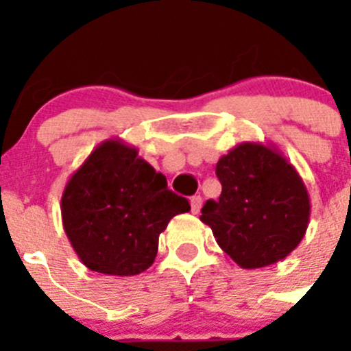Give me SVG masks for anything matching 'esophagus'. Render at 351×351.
Segmentation results:
<instances>
[{
	"label": "esophagus",
	"instance_id": "esophagus-1",
	"mask_svg": "<svg viewBox=\"0 0 351 351\" xmlns=\"http://www.w3.org/2000/svg\"><path fill=\"white\" fill-rule=\"evenodd\" d=\"M190 204H191V213L198 214L200 213V207H202V197H200V195H195V197L190 198Z\"/></svg>",
	"mask_w": 351,
	"mask_h": 351
}]
</instances>
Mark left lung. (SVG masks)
<instances>
[{
	"label": "left lung",
	"mask_w": 351,
	"mask_h": 351,
	"mask_svg": "<svg viewBox=\"0 0 351 351\" xmlns=\"http://www.w3.org/2000/svg\"><path fill=\"white\" fill-rule=\"evenodd\" d=\"M218 200L202 219L239 267L260 269L287 258L308 230L309 193L302 178L276 147L243 142L219 158Z\"/></svg>",
	"instance_id": "1"
}]
</instances>
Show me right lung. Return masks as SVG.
Returning a JSON list of instances; mask_svg holds the SVG:
<instances>
[{
  "mask_svg": "<svg viewBox=\"0 0 351 351\" xmlns=\"http://www.w3.org/2000/svg\"><path fill=\"white\" fill-rule=\"evenodd\" d=\"M190 202L167 188L163 173L133 145L108 138L66 182L63 228L80 262L108 276H135L153 265L158 237Z\"/></svg>",
  "mask_w": 351,
  "mask_h": 351,
  "instance_id": "add662e5",
  "label": "right lung"
}]
</instances>
